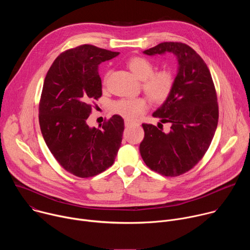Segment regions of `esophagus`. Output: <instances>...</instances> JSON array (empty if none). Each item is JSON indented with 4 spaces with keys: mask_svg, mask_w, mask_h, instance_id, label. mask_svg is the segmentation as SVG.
I'll use <instances>...</instances> for the list:
<instances>
[{
    "mask_svg": "<svg viewBox=\"0 0 250 250\" xmlns=\"http://www.w3.org/2000/svg\"><path fill=\"white\" fill-rule=\"evenodd\" d=\"M125 126H132V125H135L136 124L133 123V122H131V121L125 120Z\"/></svg>",
    "mask_w": 250,
    "mask_h": 250,
    "instance_id": "esophagus-1",
    "label": "esophagus"
}]
</instances>
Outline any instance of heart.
I'll use <instances>...</instances> for the list:
<instances>
[{"instance_id":"heart-1","label":"heart","mask_w":250,"mask_h":250,"mask_svg":"<svg viewBox=\"0 0 250 250\" xmlns=\"http://www.w3.org/2000/svg\"><path fill=\"white\" fill-rule=\"evenodd\" d=\"M131 72L144 81L145 92L156 102L164 101L173 87V76L169 71L154 72L153 64L145 57H131L127 61ZM148 108L146 100L142 98L122 99L113 104V112L128 121H137Z\"/></svg>"}]
</instances>
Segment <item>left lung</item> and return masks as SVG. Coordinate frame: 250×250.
<instances>
[{"label": "left lung", "mask_w": 250, "mask_h": 250, "mask_svg": "<svg viewBox=\"0 0 250 250\" xmlns=\"http://www.w3.org/2000/svg\"><path fill=\"white\" fill-rule=\"evenodd\" d=\"M153 56L172 53L178 62L172 90L152 114L161 123H170L168 132L142 124L145 137L140 155L153 171L179 176L192 169L204 156L215 135L219 106L213 82L202 57L180 42H162L144 51Z\"/></svg>", "instance_id": "left-lung-1"}]
</instances>
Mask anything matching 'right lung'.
<instances>
[{
    "label": "right lung",
    "instance_id": "add662e5",
    "mask_svg": "<svg viewBox=\"0 0 250 250\" xmlns=\"http://www.w3.org/2000/svg\"><path fill=\"white\" fill-rule=\"evenodd\" d=\"M119 54L89 44L69 49L55 59L44 80L39 117L42 136L59 164L81 178L112 166L122 144L121 116L101 128L87 124L92 101L102 96L99 65Z\"/></svg>",
    "mask_w": 250,
    "mask_h": 250
}]
</instances>
